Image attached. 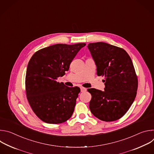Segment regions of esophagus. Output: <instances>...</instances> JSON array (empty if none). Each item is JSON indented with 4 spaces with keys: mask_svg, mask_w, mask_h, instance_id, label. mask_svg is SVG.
Instances as JSON below:
<instances>
[{
    "mask_svg": "<svg viewBox=\"0 0 154 154\" xmlns=\"http://www.w3.org/2000/svg\"><path fill=\"white\" fill-rule=\"evenodd\" d=\"M80 91L81 92H85L86 91V88H85L84 87H80Z\"/></svg>",
    "mask_w": 154,
    "mask_h": 154,
    "instance_id": "esophagus-1",
    "label": "esophagus"
}]
</instances>
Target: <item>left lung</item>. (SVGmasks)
Segmentation results:
<instances>
[{"mask_svg": "<svg viewBox=\"0 0 154 154\" xmlns=\"http://www.w3.org/2000/svg\"><path fill=\"white\" fill-rule=\"evenodd\" d=\"M97 66L98 76H104V91L88 89L92 97L90 109L100 120L110 122L122 117L133 103L138 89L134 64L122 48L97 42L88 45Z\"/></svg>", "mask_w": 154, "mask_h": 154, "instance_id": "1", "label": "left lung"}]
</instances>
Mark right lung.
<instances>
[{
    "label": "right lung",
    "mask_w": 154,
    "mask_h": 154,
    "mask_svg": "<svg viewBox=\"0 0 154 154\" xmlns=\"http://www.w3.org/2000/svg\"><path fill=\"white\" fill-rule=\"evenodd\" d=\"M86 45L57 44L36 52L30 58L26 76V91L36 115L48 124L69 119L74 110L79 87L57 82L65 74L79 51Z\"/></svg>",
    "instance_id": "1"
}]
</instances>
